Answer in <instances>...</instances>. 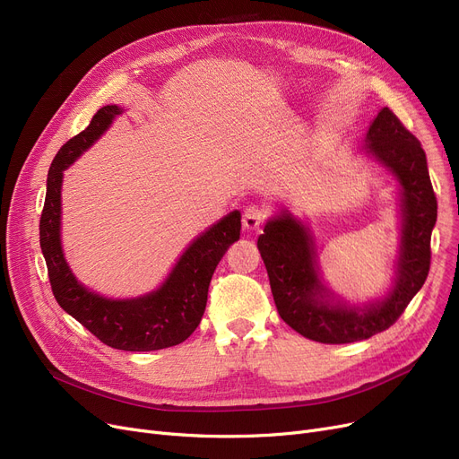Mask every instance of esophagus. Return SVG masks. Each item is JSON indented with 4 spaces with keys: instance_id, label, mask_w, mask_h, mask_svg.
I'll use <instances>...</instances> for the list:
<instances>
[{
    "instance_id": "34e87169",
    "label": "esophagus",
    "mask_w": 459,
    "mask_h": 459,
    "mask_svg": "<svg viewBox=\"0 0 459 459\" xmlns=\"http://www.w3.org/2000/svg\"><path fill=\"white\" fill-rule=\"evenodd\" d=\"M268 208L262 206V204H249L246 210H244V227L247 230H258L262 229V225L266 223L268 220Z\"/></svg>"
}]
</instances>
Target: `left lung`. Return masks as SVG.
Returning <instances> with one entry per match:
<instances>
[{"instance_id": "left-lung-1", "label": "left lung", "mask_w": 459, "mask_h": 459, "mask_svg": "<svg viewBox=\"0 0 459 459\" xmlns=\"http://www.w3.org/2000/svg\"><path fill=\"white\" fill-rule=\"evenodd\" d=\"M372 152L403 191V230L398 281L389 298L368 308L329 305L315 268V247L290 215L270 221L258 238L279 316L299 334L322 344H350L389 329L420 290L431 264V230L437 221L426 152L400 118L383 108L367 134Z\"/></svg>"}]
</instances>
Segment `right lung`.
I'll return each mask as SVG.
<instances>
[{
	"label": "right lung",
	"mask_w": 459,
	"mask_h": 459,
	"mask_svg": "<svg viewBox=\"0 0 459 459\" xmlns=\"http://www.w3.org/2000/svg\"><path fill=\"white\" fill-rule=\"evenodd\" d=\"M117 106L96 111L91 125L68 139L56 154L46 182L40 213V249L57 303L96 339L115 350L152 351L184 342L197 329L206 308L208 286L217 264L238 242L242 215L232 212L208 229L182 255L160 290L128 301H111L89 292L68 270L61 251V182L63 171L111 125Z\"/></svg>",
	"instance_id": "obj_1"
}]
</instances>
